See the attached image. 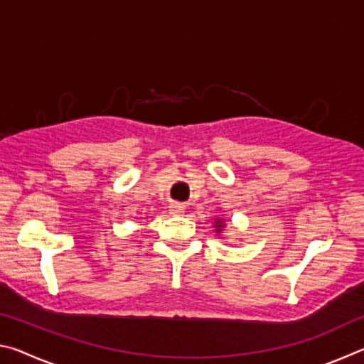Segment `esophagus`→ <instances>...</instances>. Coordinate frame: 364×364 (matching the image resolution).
Listing matches in <instances>:
<instances>
[{
  "label": "esophagus",
  "instance_id": "obj_1",
  "mask_svg": "<svg viewBox=\"0 0 364 364\" xmlns=\"http://www.w3.org/2000/svg\"><path fill=\"white\" fill-rule=\"evenodd\" d=\"M168 210L171 215H183L184 212H186V207H184L183 204H176L175 202V204H170Z\"/></svg>",
  "mask_w": 364,
  "mask_h": 364
}]
</instances>
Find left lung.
Masks as SVG:
<instances>
[{"label":"left lung","mask_w":364,"mask_h":364,"mask_svg":"<svg viewBox=\"0 0 364 364\" xmlns=\"http://www.w3.org/2000/svg\"><path fill=\"white\" fill-rule=\"evenodd\" d=\"M225 221L223 220H221V218H215V221H213V228H215V232H217V234H220L221 231H223L225 230Z\"/></svg>","instance_id":"8db88e82"}]
</instances>
